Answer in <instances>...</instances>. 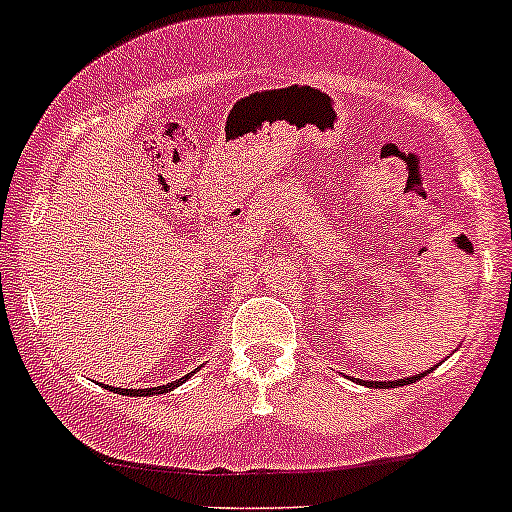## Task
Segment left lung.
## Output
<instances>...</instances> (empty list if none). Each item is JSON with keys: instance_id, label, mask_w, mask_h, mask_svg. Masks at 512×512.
Here are the masks:
<instances>
[{"instance_id": "left-lung-1", "label": "left lung", "mask_w": 512, "mask_h": 512, "mask_svg": "<svg viewBox=\"0 0 512 512\" xmlns=\"http://www.w3.org/2000/svg\"><path fill=\"white\" fill-rule=\"evenodd\" d=\"M427 373L430 371H422L417 373V376H408V378H398V381H359V383H364L368 388H398V386H408V383L420 381V378L427 376Z\"/></svg>"}]
</instances>
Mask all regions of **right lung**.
Masks as SVG:
<instances>
[{"instance_id":"obj_1","label":"right lung","mask_w":512,"mask_h":512,"mask_svg":"<svg viewBox=\"0 0 512 512\" xmlns=\"http://www.w3.org/2000/svg\"><path fill=\"white\" fill-rule=\"evenodd\" d=\"M192 373H195V371H192ZM192 373H188V376H183V378H175V381L166 383V386H156V388H114V386H104V388L117 390V393H122V395H131V398H148V395H163V393H170L173 388L183 386V383L188 381Z\"/></svg>"}]
</instances>
